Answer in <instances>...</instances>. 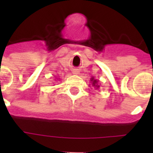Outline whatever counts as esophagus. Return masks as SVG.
<instances>
[{
  "label": "esophagus",
  "instance_id": "34e87169",
  "mask_svg": "<svg viewBox=\"0 0 153 153\" xmlns=\"http://www.w3.org/2000/svg\"><path fill=\"white\" fill-rule=\"evenodd\" d=\"M72 73L74 74H79V70H77V69H74L73 71H72Z\"/></svg>",
  "mask_w": 153,
  "mask_h": 153
}]
</instances>
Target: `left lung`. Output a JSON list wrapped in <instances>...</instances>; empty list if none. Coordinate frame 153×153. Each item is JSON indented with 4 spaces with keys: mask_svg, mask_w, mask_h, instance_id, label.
I'll list each match as a JSON object with an SVG mask.
<instances>
[{
    "mask_svg": "<svg viewBox=\"0 0 153 153\" xmlns=\"http://www.w3.org/2000/svg\"><path fill=\"white\" fill-rule=\"evenodd\" d=\"M91 84H92V86H93L96 90L100 88V85H98V80L94 79V77H92V78H91Z\"/></svg>",
    "mask_w": 153,
    "mask_h": 153,
    "instance_id": "1",
    "label": "left lung"
}]
</instances>
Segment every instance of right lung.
Segmentation results:
<instances>
[{
    "instance_id": "right-lung-1",
    "label": "right lung",
    "mask_w": 153,
    "mask_h": 153,
    "mask_svg": "<svg viewBox=\"0 0 153 153\" xmlns=\"http://www.w3.org/2000/svg\"><path fill=\"white\" fill-rule=\"evenodd\" d=\"M59 79H55V80H59Z\"/></svg>"
}]
</instances>
